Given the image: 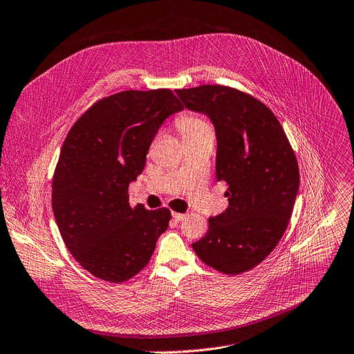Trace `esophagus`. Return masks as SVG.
Instances as JSON below:
<instances>
[{
	"instance_id": "esophagus-1",
	"label": "esophagus",
	"mask_w": 354,
	"mask_h": 354,
	"mask_svg": "<svg viewBox=\"0 0 354 354\" xmlns=\"http://www.w3.org/2000/svg\"><path fill=\"white\" fill-rule=\"evenodd\" d=\"M172 217H174L175 221H182V220L186 218V214H183V213H172Z\"/></svg>"
}]
</instances>
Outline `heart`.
Instances as JSON below:
<instances>
[{"label": "heart", "instance_id": "obj_1", "mask_svg": "<svg viewBox=\"0 0 354 354\" xmlns=\"http://www.w3.org/2000/svg\"><path fill=\"white\" fill-rule=\"evenodd\" d=\"M175 124H176V128L179 130L183 141L198 138L202 136H213V128L210 127V124L194 113L180 114L176 118Z\"/></svg>", "mask_w": 354, "mask_h": 354}]
</instances>
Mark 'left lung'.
I'll list each match as a JSON object with an SVG mask.
<instances>
[{
	"mask_svg": "<svg viewBox=\"0 0 354 354\" xmlns=\"http://www.w3.org/2000/svg\"><path fill=\"white\" fill-rule=\"evenodd\" d=\"M176 94L213 122L216 176L227 183L229 207L209 218L206 236L192 247L220 272H245L266 260L286 230L299 189L297 156L274 113L252 95L220 84Z\"/></svg>",
	"mask_w": 354,
	"mask_h": 354,
	"instance_id": "left-lung-1",
	"label": "left lung"
}]
</instances>
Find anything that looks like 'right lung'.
<instances>
[{"label": "right lung", "mask_w": 354, "mask_h": 354, "mask_svg": "<svg viewBox=\"0 0 354 354\" xmlns=\"http://www.w3.org/2000/svg\"><path fill=\"white\" fill-rule=\"evenodd\" d=\"M183 106L169 88L125 90L94 103L71 128L52 182V209L73 259L90 274L124 282L151 260L171 220L165 207L128 202L159 127Z\"/></svg>", "instance_id": "1"}]
</instances>
